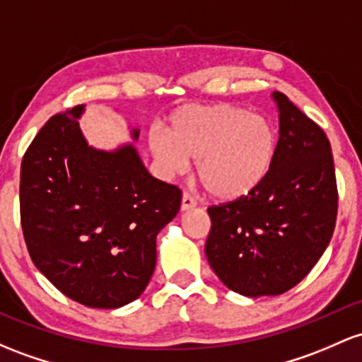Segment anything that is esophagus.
<instances>
[{
	"mask_svg": "<svg viewBox=\"0 0 362 362\" xmlns=\"http://www.w3.org/2000/svg\"><path fill=\"white\" fill-rule=\"evenodd\" d=\"M196 199H194V197H190L189 194H184V196H182V204H180V209L182 211H189V209H192V208H196Z\"/></svg>",
	"mask_w": 362,
	"mask_h": 362,
	"instance_id": "esophagus-1",
	"label": "esophagus"
}]
</instances>
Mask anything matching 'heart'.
<instances>
[{
  "label": "heart",
  "mask_w": 362,
  "mask_h": 362,
  "mask_svg": "<svg viewBox=\"0 0 362 362\" xmlns=\"http://www.w3.org/2000/svg\"><path fill=\"white\" fill-rule=\"evenodd\" d=\"M276 146V129L268 117L226 103L182 106L168 117L165 134L148 136L163 178L184 173L189 160H196L197 177L223 202L239 201L263 184Z\"/></svg>",
  "instance_id": "1"
}]
</instances>
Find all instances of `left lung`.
Instances as JSON below:
<instances>
[{
    "mask_svg": "<svg viewBox=\"0 0 362 362\" xmlns=\"http://www.w3.org/2000/svg\"><path fill=\"white\" fill-rule=\"evenodd\" d=\"M278 146L272 170L249 196L208 209V263L230 291L280 296L313 269L337 220L329 141L285 94L273 93Z\"/></svg>",
    "mask_w": 362,
    "mask_h": 362,
    "instance_id": "8db88e82",
    "label": "left lung"
}]
</instances>
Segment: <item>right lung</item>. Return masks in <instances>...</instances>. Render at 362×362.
<instances>
[{
  "instance_id": "1",
  "label": "right lung",
  "mask_w": 362,
  "mask_h": 362,
  "mask_svg": "<svg viewBox=\"0 0 362 362\" xmlns=\"http://www.w3.org/2000/svg\"><path fill=\"white\" fill-rule=\"evenodd\" d=\"M54 115L27 149L20 218L35 268L59 292L98 309L136 300L156 268V235L177 216L182 192L151 177L134 142L98 149L78 118ZM139 129L130 137L139 139Z\"/></svg>"
}]
</instances>
